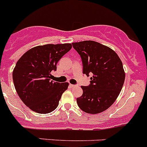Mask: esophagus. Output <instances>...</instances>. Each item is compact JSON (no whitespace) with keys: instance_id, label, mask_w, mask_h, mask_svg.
Returning <instances> with one entry per match:
<instances>
[{"instance_id":"esophagus-1","label":"esophagus","mask_w":147,"mask_h":147,"mask_svg":"<svg viewBox=\"0 0 147 147\" xmlns=\"http://www.w3.org/2000/svg\"><path fill=\"white\" fill-rule=\"evenodd\" d=\"M69 86H70L71 88H75L77 86V85H72V84H70L69 85Z\"/></svg>"}]
</instances>
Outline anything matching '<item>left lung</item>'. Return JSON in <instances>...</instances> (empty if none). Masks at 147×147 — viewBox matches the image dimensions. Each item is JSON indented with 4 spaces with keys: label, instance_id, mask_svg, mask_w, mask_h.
Segmentation results:
<instances>
[{
    "label": "left lung",
    "instance_id": "1",
    "mask_svg": "<svg viewBox=\"0 0 147 147\" xmlns=\"http://www.w3.org/2000/svg\"><path fill=\"white\" fill-rule=\"evenodd\" d=\"M79 53L83 72L90 75V84L81 86L83 95L77 98L78 107L88 114L107 109L117 99L125 81L123 63L110 48L92 40L72 43Z\"/></svg>",
    "mask_w": 147,
    "mask_h": 147
}]
</instances>
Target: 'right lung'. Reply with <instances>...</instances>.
Segmentation results:
<instances>
[{
	"mask_svg": "<svg viewBox=\"0 0 147 147\" xmlns=\"http://www.w3.org/2000/svg\"><path fill=\"white\" fill-rule=\"evenodd\" d=\"M72 48L70 43L47 44L27 51L18 60L13 71V81L24 105L40 114L50 113L58 107L68 83L51 80L52 71Z\"/></svg>",
	"mask_w": 147,
	"mask_h": 147,
	"instance_id": "obj_1",
	"label": "right lung"
}]
</instances>
